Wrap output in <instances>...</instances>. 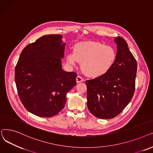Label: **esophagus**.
Wrapping results in <instances>:
<instances>
[{"label":"esophagus","mask_w":153,"mask_h":153,"mask_svg":"<svg viewBox=\"0 0 153 153\" xmlns=\"http://www.w3.org/2000/svg\"><path fill=\"white\" fill-rule=\"evenodd\" d=\"M76 80L77 83H80L83 81V79L80 76H77L76 78Z\"/></svg>","instance_id":"1"}]
</instances>
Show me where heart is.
<instances>
[{
  "label": "heart",
  "mask_w": 153,
  "mask_h": 153,
  "mask_svg": "<svg viewBox=\"0 0 153 153\" xmlns=\"http://www.w3.org/2000/svg\"><path fill=\"white\" fill-rule=\"evenodd\" d=\"M117 53L115 49L97 42H82L76 44L74 53L67 55L68 63L75 66L81 63V68L87 76L97 78L105 75L114 65Z\"/></svg>",
  "instance_id": "b5f03b06"
}]
</instances>
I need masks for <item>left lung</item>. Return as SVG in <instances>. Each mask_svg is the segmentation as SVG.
<instances>
[{"label":"left lung","mask_w":153,"mask_h":153,"mask_svg":"<svg viewBox=\"0 0 153 153\" xmlns=\"http://www.w3.org/2000/svg\"><path fill=\"white\" fill-rule=\"evenodd\" d=\"M117 45L116 62L107 74L86 81L87 106L100 119H110L119 114L134 94L137 63L126 42L114 38Z\"/></svg>","instance_id":"left-lung-1"}]
</instances>
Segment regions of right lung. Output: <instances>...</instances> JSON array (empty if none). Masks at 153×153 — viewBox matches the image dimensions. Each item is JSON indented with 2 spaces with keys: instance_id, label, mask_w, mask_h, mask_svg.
Segmentation results:
<instances>
[{
  "instance_id": "right-lung-1",
  "label": "right lung",
  "mask_w": 153,
  "mask_h": 153,
  "mask_svg": "<svg viewBox=\"0 0 153 153\" xmlns=\"http://www.w3.org/2000/svg\"><path fill=\"white\" fill-rule=\"evenodd\" d=\"M62 35L42 36L26 46L15 70L19 96L26 110L52 117L64 108L67 93L76 85V74L62 69L66 43Z\"/></svg>"
}]
</instances>
